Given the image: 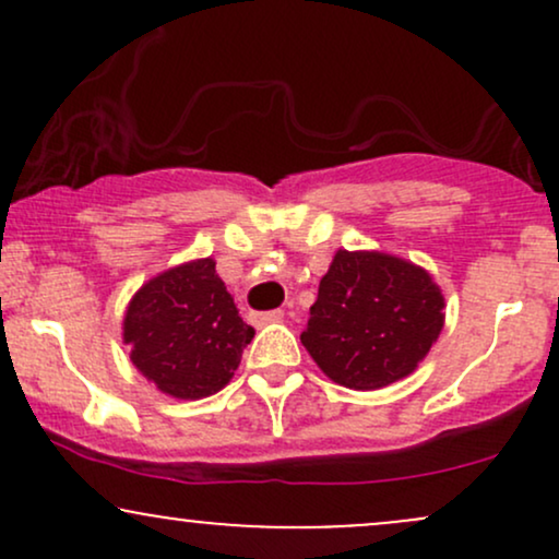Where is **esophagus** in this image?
<instances>
[{"label":"esophagus","instance_id":"obj_1","mask_svg":"<svg viewBox=\"0 0 559 559\" xmlns=\"http://www.w3.org/2000/svg\"><path fill=\"white\" fill-rule=\"evenodd\" d=\"M284 318V310H267V312H254L252 323L254 325H267V323H278Z\"/></svg>","mask_w":559,"mask_h":559}]
</instances>
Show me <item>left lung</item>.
Returning a JSON list of instances; mask_svg holds the SVG:
<instances>
[{
	"label": "left lung",
	"instance_id": "1",
	"mask_svg": "<svg viewBox=\"0 0 559 559\" xmlns=\"http://www.w3.org/2000/svg\"><path fill=\"white\" fill-rule=\"evenodd\" d=\"M444 329L431 273L383 252L333 254L301 344L333 383L383 389L409 376Z\"/></svg>",
	"mask_w": 559,
	"mask_h": 559
}]
</instances>
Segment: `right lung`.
<instances>
[{"instance_id": "1", "label": "right lung", "mask_w": 559, "mask_h": 559, "mask_svg": "<svg viewBox=\"0 0 559 559\" xmlns=\"http://www.w3.org/2000/svg\"><path fill=\"white\" fill-rule=\"evenodd\" d=\"M254 329L239 318L215 260H191L133 294L123 342L146 381L176 400H202L234 378Z\"/></svg>"}]
</instances>
